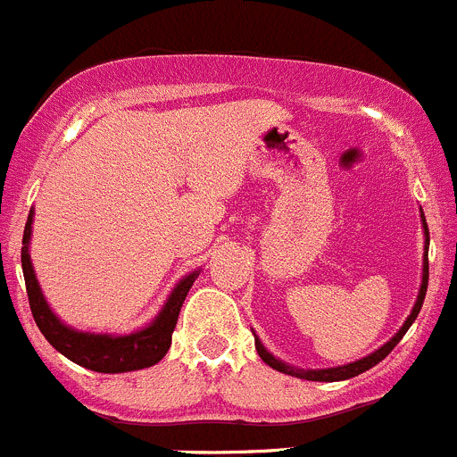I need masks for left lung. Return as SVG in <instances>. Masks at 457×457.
<instances>
[{"label": "left lung", "instance_id": "8db88e82", "mask_svg": "<svg viewBox=\"0 0 457 457\" xmlns=\"http://www.w3.org/2000/svg\"><path fill=\"white\" fill-rule=\"evenodd\" d=\"M422 228H424V237H427V245H424V268H422V286H420V295H418V301H415L413 310H411L409 319L404 321V326L400 328V330L393 335L391 341H386L382 348H378L375 353H370L369 357H361V360L353 361V364H346V366H337V369H317V370H303V369H295V366H287L283 364L281 360H277L274 355H270L268 351H265V346L259 341V337L254 335V346H256V353H259L261 360L265 361L268 366H272L274 370H278V373H286V375H295V378H301V379H310V382H341V379H351V378H357L360 373H364V370L373 369L375 364H379V361L384 360V357L388 355V353L393 351V348L400 344L402 337L406 335V330L411 328V323L415 321V317L420 314V310H422V303H424V296H427V286H428V225H427V219H424L422 214Z\"/></svg>", "mask_w": 457, "mask_h": 457}]
</instances>
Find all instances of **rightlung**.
Segmentation results:
<instances>
[{
  "label": "right lung",
  "mask_w": 457,
  "mask_h": 457,
  "mask_svg": "<svg viewBox=\"0 0 457 457\" xmlns=\"http://www.w3.org/2000/svg\"><path fill=\"white\" fill-rule=\"evenodd\" d=\"M30 225H33V210L26 220L24 238H21V270H24L30 312L48 344L57 353L69 357L71 361L88 370H96V373H129V370L149 369V366L158 364L170 351L171 332L179 321L180 305H183L189 287L196 281L198 270L176 283L161 312L143 330H136L131 335H96V332L73 330L53 314L44 299L29 254Z\"/></svg>",
  "instance_id": "right-lung-1"
}]
</instances>
